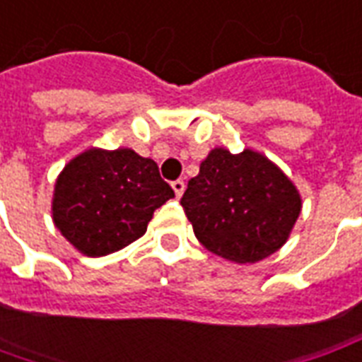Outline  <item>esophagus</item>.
<instances>
[{
    "label": "esophagus",
    "mask_w": 362,
    "mask_h": 362,
    "mask_svg": "<svg viewBox=\"0 0 362 362\" xmlns=\"http://www.w3.org/2000/svg\"><path fill=\"white\" fill-rule=\"evenodd\" d=\"M184 187H186L184 180H175V182H173V189H175L176 197H180L182 193H184Z\"/></svg>",
    "instance_id": "1"
}]
</instances>
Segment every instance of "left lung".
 Here are the masks:
<instances>
[{
  "mask_svg": "<svg viewBox=\"0 0 362 362\" xmlns=\"http://www.w3.org/2000/svg\"><path fill=\"white\" fill-rule=\"evenodd\" d=\"M193 233L226 260L255 264L279 250L302 199L285 173L258 151L214 148L180 199Z\"/></svg>",
  "mask_w": 362,
  "mask_h": 362,
  "instance_id": "left-lung-1",
  "label": "left lung"
}]
</instances>
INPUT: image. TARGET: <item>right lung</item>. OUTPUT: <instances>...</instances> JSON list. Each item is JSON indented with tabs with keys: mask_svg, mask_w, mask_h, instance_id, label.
I'll return each mask as SVG.
<instances>
[{
	"mask_svg": "<svg viewBox=\"0 0 362 362\" xmlns=\"http://www.w3.org/2000/svg\"><path fill=\"white\" fill-rule=\"evenodd\" d=\"M173 197L153 159L129 148H90L57 178L52 220L79 252L96 258L144 235L153 211Z\"/></svg>",
	"mask_w": 362,
	"mask_h": 362,
	"instance_id": "right-lung-1",
	"label": "right lung"
}]
</instances>
